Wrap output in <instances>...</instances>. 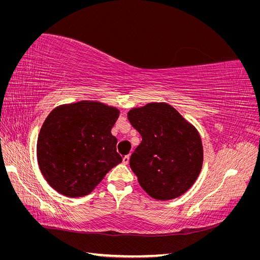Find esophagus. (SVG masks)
I'll use <instances>...</instances> for the list:
<instances>
[{"mask_svg": "<svg viewBox=\"0 0 260 260\" xmlns=\"http://www.w3.org/2000/svg\"><path fill=\"white\" fill-rule=\"evenodd\" d=\"M129 159H130V156H129V155L123 156V157H122V164H123V165H128V164H129Z\"/></svg>", "mask_w": 260, "mask_h": 260, "instance_id": "1", "label": "esophagus"}]
</instances>
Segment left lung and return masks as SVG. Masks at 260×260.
<instances>
[{
  "mask_svg": "<svg viewBox=\"0 0 260 260\" xmlns=\"http://www.w3.org/2000/svg\"><path fill=\"white\" fill-rule=\"evenodd\" d=\"M128 119L142 137L130 157V167L141 187L158 201L184 194L203 166L199 131L165 102L132 108Z\"/></svg>",
  "mask_w": 260,
  "mask_h": 260,
  "instance_id": "left-lung-1",
  "label": "left lung"
}]
</instances>
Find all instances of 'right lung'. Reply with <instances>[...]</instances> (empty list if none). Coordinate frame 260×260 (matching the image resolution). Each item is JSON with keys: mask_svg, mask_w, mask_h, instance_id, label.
I'll list each match as a JSON object with an SVG mask.
<instances>
[{"mask_svg": "<svg viewBox=\"0 0 260 260\" xmlns=\"http://www.w3.org/2000/svg\"><path fill=\"white\" fill-rule=\"evenodd\" d=\"M120 111L96 101L54 108L37 142L39 168L55 191L68 198L90 194L122 161L112 128Z\"/></svg>", "mask_w": 260, "mask_h": 260, "instance_id": "right-lung-1", "label": "right lung"}]
</instances>
